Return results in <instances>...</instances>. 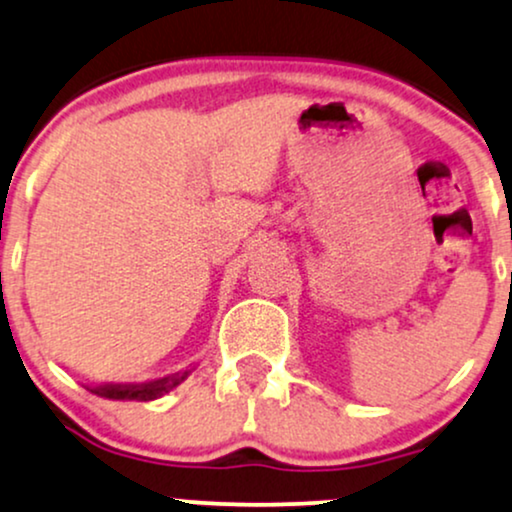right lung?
Masks as SVG:
<instances>
[{"mask_svg":"<svg viewBox=\"0 0 512 512\" xmlns=\"http://www.w3.org/2000/svg\"><path fill=\"white\" fill-rule=\"evenodd\" d=\"M186 374H174V376H165L158 378V381H148V383H105V386H95L90 388V393L100 395V398L107 400H138V402H148V400H158L165 393H170L182 383Z\"/></svg>","mask_w":512,"mask_h":512,"instance_id":"right-lung-1","label":"right lung"}]
</instances>
